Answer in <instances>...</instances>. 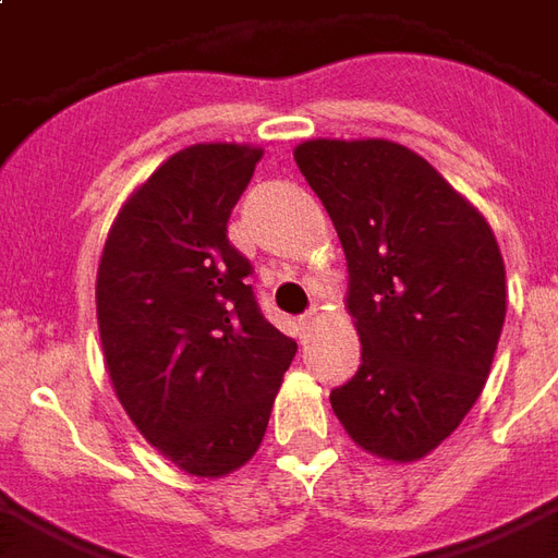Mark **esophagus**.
I'll list each match as a JSON object with an SVG mask.
<instances>
[{"mask_svg": "<svg viewBox=\"0 0 558 558\" xmlns=\"http://www.w3.org/2000/svg\"><path fill=\"white\" fill-rule=\"evenodd\" d=\"M316 319H319V314H316V307H314V311H307V314H304L302 319H299V326H302V328H311V326H314V323H316Z\"/></svg>", "mask_w": 558, "mask_h": 558, "instance_id": "obj_1", "label": "esophagus"}]
</instances>
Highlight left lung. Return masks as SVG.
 <instances>
[{
	"label": "left lung",
	"instance_id": "8db88e82",
	"mask_svg": "<svg viewBox=\"0 0 558 558\" xmlns=\"http://www.w3.org/2000/svg\"><path fill=\"white\" fill-rule=\"evenodd\" d=\"M295 163L343 244L362 338V367L331 391V410L364 451L418 460L457 430L490 374L505 323L496 235L391 140H307Z\"/></svg>",
	"mask_w": 558,
	"mask_h": 558
}]
</instances>
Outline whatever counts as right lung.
<instances>
[{"label": "right lung", "instance_id": "add662e5", "mask_svg": "<svg viewBox=\"0 0 558 558\" xmlns=\"http://www.w3.org/2000/svg\"><path fill=\"white\" fill-rule=\"evenodd\" d=\"M263 148L196 143L131 194L98 266V328L116 398L160 454L196 478L263 442L295 340L268 323L227 220Z\"/></svg>", "mask_w": 558, "mask_h": 558}]
</instances>
